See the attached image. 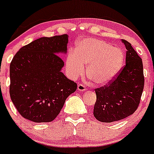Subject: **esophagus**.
I'll return each mask as SVG.
<instances>
[{"mask_svg": "<svg viewBox=\"0 0 154 154\" xmlns=\"http://www.w3.org/2000/svg\"><path fill=\"white\" fill-rule=\"evenodd\" d=\"M87 90L86 87L85 86V85H82V84H79L78 85V90H79V91L81 92H83V91H85V90Z\"/></svg>", "mask_w": 154, "mask_h": 154, "instance_id": "esophagus-1", "label": "esophagus"}]
</instances>
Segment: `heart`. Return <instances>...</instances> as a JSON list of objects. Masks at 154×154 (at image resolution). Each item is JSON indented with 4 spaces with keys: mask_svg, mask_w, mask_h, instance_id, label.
Returning a JSON list of instances; mask_svg holds the SVG:
<instances>
[{
    "mask_svg": "<svg viewBox=\"0 0 154 154\" xmlns=\"http://www.w3.org/2000/svg\"><path fill=\"white\" fill-rule=\"evenodd\" d=\"M124 54L119 48L99 39H85L78 44L75 52L68 55L66 69L69 76L76 79L83 75L88 64L87 76L96 85L110 82L121 69Z\"/></svg>",
    "mask_w": 154,
    "mask_h": 154,
    "instance_id": "1",
    "label": "heart"
}]
</instances>
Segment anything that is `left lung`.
Segmentation results:
<instances>
[{"mask_svg":"<svg viewBox=\"0 0 154 154\" xmlns=\"http://www.w3.org/2000/svg\"><path fill=\"white\" fill-rule=\"evenodd\" d=\"M125 64L115 80L100 88L95 89L96 101L93 115L101 122H113L132 115L140 102L144 88L142 58L125 40Z\"/></svg>","mask_w":154,"mask_h":154,"instance_id":"1","label":"left lung"}]
</instances>
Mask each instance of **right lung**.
I'll return each instance as SVG.
<instances>
[{
	"label": "right lung",
	"instance_id": "obj_1",
	"mask_svg": "<svg viewBox=\"0 0 154 154\" xmlns=\"http://www.w3.org/2000/svg\"><path fill=\"white\" fill-rule=\"evenodd\" d=\"M67 35L42 37L21 47L10 64L9 94L19 113L33 122H50L77 85L61 72Z\"/></svg>",
	"mask_w": 154,
	"mask_h": 154
}]
</instances>
